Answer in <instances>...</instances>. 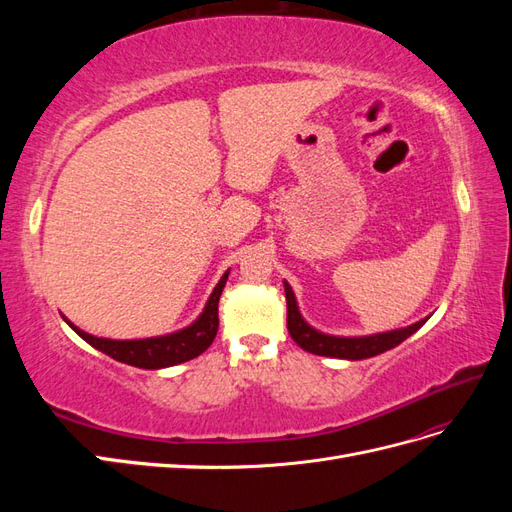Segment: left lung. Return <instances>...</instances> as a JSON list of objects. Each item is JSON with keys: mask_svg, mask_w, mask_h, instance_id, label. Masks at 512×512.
I'll return each mask as SVG.
<instances>
[{"mask_svg": "<svg viewBox=\"0 0 512 512\" xmlns=\"http://www.w3.org/2000/svg\"><path fill=\"white\" fill-rule=\"evenodd\" d=\"M286 290V305H288V333L303 350L318 354V356H335V359H369V356L382 354L399 346L404 339H408L412 333L423 327L425 320L412 324L406 329H397L391 333H380V335H369V337H333L318 333L316 329L309 327V324L301 318L297 301H294V292L288 284H284Z\"/></svg>", "mask_w": 512, "mask_h": 512, "instance_id": "1", "label": "left lung"}]
</instances>
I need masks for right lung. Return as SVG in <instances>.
<instances>
[{"instance_id": "obj_1", "label": "right lung", "mask_w": 512, "mask_h": 512, "mask_svg": "<svg viewBox=\"0 0 512 512\" xmlns=\"http://www.w3.org/2000/svg\"><path fill=\"white\" fill-rule=\"evenodd\" d=\"M228 280V271L222 275V280L218 286L213 288L211 297L205 305V312L198 316V320L190 327H185L183 331L170 333L164 337H149V339H132V342H117V339H104V337H94L79 327H74L72 322L70 327L79 333L89 346L98 348L100 352L108 354L111 359L119 363H128L141 369H162L170 365H179L194 359V356L203 354L211 344L215 335H218L220 327V318H218V303H220V294L224 290V284Z\"/></svg>"}]
</instances>
